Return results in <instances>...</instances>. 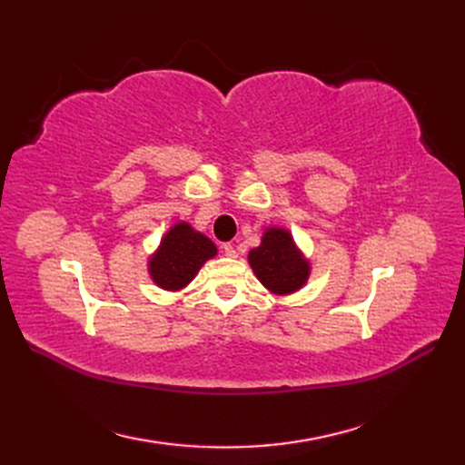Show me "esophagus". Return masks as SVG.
<instances>
[{
    "mask_svg": "<svg viewBox=\"0 0 465 465\" xmlns=\"http://www.w3.org/2000/svg\"><path fill=\"white\" fill-rule=\"evenodd\" d=\"M221 252H223V254L227 256V258H236V250H234L231 244H223V246H221Z\"/></svg>",
    "mask_w": 465,
    "mask_h": 465,
    "instance_id": "obj_1",
    "label": "esophagus"
}]
</instances>
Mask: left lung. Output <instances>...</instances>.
I'll use <instances>...</instances> for the list:
<instances>
[{"mask_svg": "<svg viewBox=\"0 0 465 465\" xmlns=\"http://www.w3.org/2000/svg\"><path fill=\"white\" fill-rule=\"evenodd\" d=\"M248 263L260 283L277 297L301 291L312 272V263L285 227H267L260 246L248 252Z\"/></svg>", "mask_w": 465, "mask_h": 465, "instance_id": "obj_1", "label": "left lung"}]
</instances>
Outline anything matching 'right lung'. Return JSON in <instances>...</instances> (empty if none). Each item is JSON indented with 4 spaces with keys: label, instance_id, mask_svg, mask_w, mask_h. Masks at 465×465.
I'll return each mask as SVG.
<instances>
[{
    "label": "right lung",
    "instance_id": "obj_1",
    "mask_svg": "<svg viewBox=\"0 0 465 465\" xmlns=\"http://www.w3.org/2000/svg\"><path fill=\"white\" fill-rule=\"evenodd\" d=\"M217 252L211 238L195 231L190 223L178 221L147 258V272L159 289L178 292L192 283L202 265L215 258Z\"/></svg>",
    "mask_w": 465,
    "mask_h": 465
}]
</instances>
